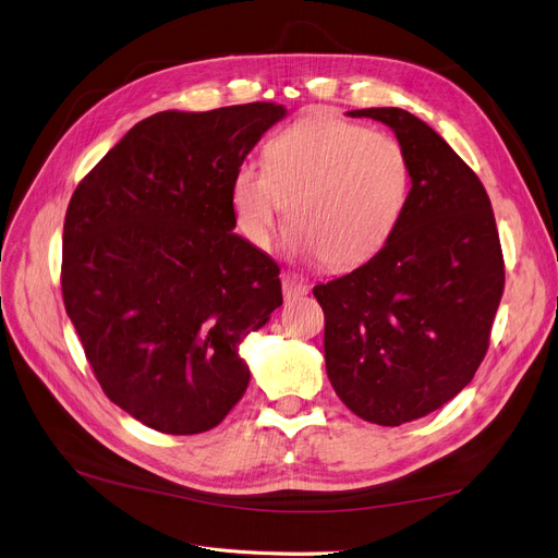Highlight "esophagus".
Returning <instances> with one entry per match:
<instances>
[{"instance_id": "34e87169", "label": "esophagus", "mask_w": 558, "mask_h": 558, "mask_svg": "<svg viewBox=\"0 0 558 558\" xmlns=\"http://www.w3.org/2000/svg\"><path fill=\"white\" fill-rule=\"evenodd\" d=\"M303 294H307V284H305L303 280H299V278L292 276V274L282 276V296H284L287 301L299 299V296H303Z\"/></svg>"}]
</instances>
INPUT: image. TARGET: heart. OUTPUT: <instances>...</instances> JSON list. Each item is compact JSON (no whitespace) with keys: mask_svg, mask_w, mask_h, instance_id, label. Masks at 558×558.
Listing matches in <instances>:
<instances>
[{"mask_svg":"<svg viewBox=\"0 0 558 558\" xmlns=\"http://www.w3.org/2000/svg\"><path fill=\"white\" fill-rule=\"evenodd\" d=\"M410 186L401 143L335 116H310L236 168L232 205L253 246L269 251L287 209L292 251L330 269L369 259L395 232Z\"/></svg>","mask_w":558,"mask_h":558,"instance_id":"1","label":"heart"}]
</instances>
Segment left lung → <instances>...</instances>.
Returning a JSON list of instances; mask_svg holds the SVG:
<instances>
[{
  "mask_svg": "<svg viewBox=\"0 0 558 558\" xmlns=\"http://www.w3.org/2000/svg\"><path fill=\"white\" fill-rule=\"evenodd\" d=\"M349 116L395 132L410 191L385 246L314 287L326 314V372L351 413L399 426L442 408L474 378L504 292V259L486 189L438 132L397 107Z\"/></svg>",
  "mask_w": 558,
  "mask_h": 558,
  "instance_id": "left-lung-1",
  "label": "left lung"
}]
</instances>
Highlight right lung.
Instances as JSON below:
<instances>
[{"instance_id": "obj_1", "label": "right lung", "mask_w": 558, "mask_h": 558, "mask_svg": "<svg viewBox=\"0 0 558 558\" xmlns=\"http://www.w3.org/2000/svg\"><path fill=\"white\" fill-rule=\"evenodd\" d=\"M284 116L274 102L155 113L72 193L65 312L105 395L155 430L221 424L251 380L239 347L282 305L278 264L232 232V182Z\"/></svg>"}]
</instances>
